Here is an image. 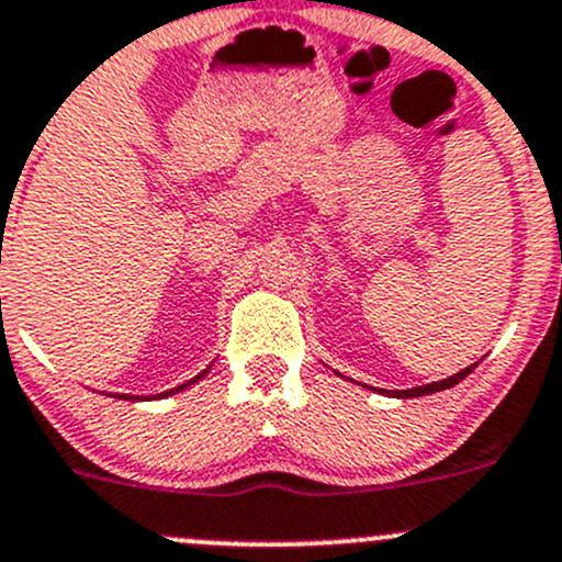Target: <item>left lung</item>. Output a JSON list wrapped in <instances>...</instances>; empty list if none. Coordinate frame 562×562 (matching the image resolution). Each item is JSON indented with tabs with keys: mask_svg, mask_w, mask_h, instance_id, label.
<instances>
[{
	"mask_svg": "<svg viewBox=\"0 0 562 562\" xmlns=\"http://www.w3.org/2000/svg\"><path fill=\"white\" fill-rule=\"evenodd\" d=\"M473 370H475V364H473V367H464L462 372H457V375L446 378V381L429 383V386H418V389H407V391H391V396H424V394H435V391H443V389L457 386V383L464 381V378H468ZM383 394H389V391H383Z\"/></svg>",
	"mask_w": 562,
	"mask_h": 562,
	"instance_id": "obj_1",
	"label": "left lung"
}]
</instances>
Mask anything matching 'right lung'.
Segmentation results:
<instances>
[{"instance_id":"1","label":"right lung","mask_w":562,"mask_h":562,"mask_svg":"<svg viewBox=\"0 0 562 562\" xmlns=\"http://www.w3.org/2000/svg\"><path fill=\"white\" fill-rule=\"evenodd\" d=\"M206 372H209V370H203V372H201V375H195V378H192V381H187V383H181V386H179V389H171V391H166V394H160V396H171V394H176V391H181V389H187V386H192V383H198V381H201V378H203V375H206ZM119 400H140V396H130V394H119Z\"/></svg>"}]
</instances>
